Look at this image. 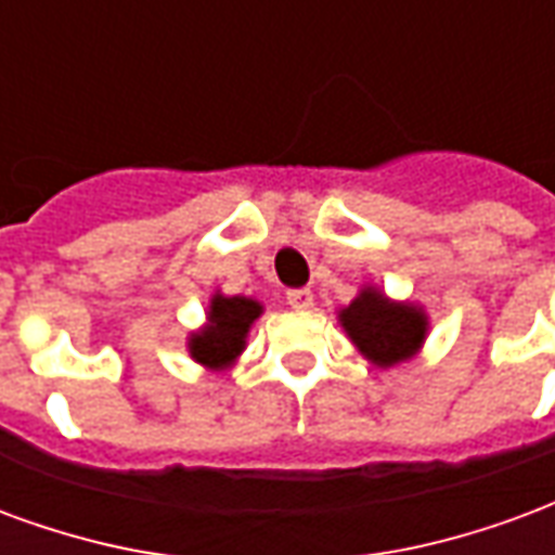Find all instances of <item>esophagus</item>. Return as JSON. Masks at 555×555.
I'll return each mask as SVG.
<instances>
[{"instance_id": "esophagus-1", "label": "esophagus", "mask_w": 555, "mask_h": 555, "mask_svg": "<svg viewBox=\"0 0 555 555\" xmlns=\"http://www.w3.org/2000/svg\"><path fill=\"white\" fill-rule=\"evenodd\" d=\"M286 305L293 307V310H307V307H313V293L310 289H289L286 293Z\"/></svg>"}]
</instances>
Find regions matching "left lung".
I'll use <instances>...</instances> for the list:
<instances>
[{
	"label": "left lung",
	"mask_w": 555,
	"mask_h": 555,
	"mask_svg": "<svg viewBox=\"0 0 555 555\" xmlns=\"http://www.w3.org/2000/svg\"><path fill=\"white\" fill-rule=\"evenodd\" d=\"M339 325L366 361L387 370L411 361L423 349L428 317L423 307L390 301L382 289L363 286L361 295L339 310Z\"/></svg>",
	"instance_id": "obj_1"
}]
</instances>
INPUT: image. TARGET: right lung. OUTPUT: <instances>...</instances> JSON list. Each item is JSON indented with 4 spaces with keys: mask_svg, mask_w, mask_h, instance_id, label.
Segmentation results:
<instances>
[{
    "mask_svg": "<svg viewBox=\"0 0 555 555\" xmlns=\"http://www.w3.org/2000/svg\"><path fill=\"white\" fill-rule=\"evenodd\" d=\"M262 305L245 295H221L209 298L206 325L189 337V354L209 370H224L245 349L250 325L260 319Z\"/></svg>",
    "mask_w": 555,
    "mask_h": 555,
    "instance_id": "obj_1",
    "label": "right lung"
}]
</instances>
